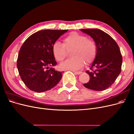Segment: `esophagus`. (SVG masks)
I'll use <instances>...</instances> for the list:
<instances>
[{
  "label": "esophagus",
  "mask_w": 134,
  "mask_h": 134,
  "mask_svg": "<svg viewBox=\"0 0 134 134\" xmlns=\"http://www.w3.org/2000/svg\"><path fill=\"white\" fill-rule=\"evenodd\" d=\"M73 72H74V73L76 75H79L82 72V71H73Z\"/></svg>",
  "instance_id": "34e87169"
}]
</instances>
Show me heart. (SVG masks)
<instances>
[{"instance_id": "obj_1", "label": "heart", "mask_w": 134, "mask_h": 134, "mask_svg": "<svg viewBox=\"0 0 134 134\" xmlns=\"http://www.w3.org/2000/svg\"><path fill=\"white\" fill-rule=\"evenodd\" d=\"M64 44L58 41L54 42L52 51L55 59L62 62L66 55V50L72 48V58L66 60L60 65L62 70H76L84 65V63L90 64L94 60L97 54V46L93 40L77 32H72L64 38Z\"/></svg>"}]
</instances>
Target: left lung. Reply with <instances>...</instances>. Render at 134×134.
<instances>
[{"mask_svg": "<svg viewBox=\"0 0 134 134\" xmlns=\"http://www.w3.org/2000/svg\"><path fill=\"white\" fill-rule=\"evenodd\" d=\"M90 36L97 46V54L86 72L90 81L84 86L92 90H106L115 82L121 70L122 58L118 44L108 34L99 29H81Z\"/></svg>", "mask_w": 134, "mask_h": 134, "instance_id": "left-lung-1", "label": "left lung"}]
</instances>
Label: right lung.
Returning a JSON list of instances; mask_svg holds the SVG:
<instances>
[{
	"instance_id": "right-lung-1",
	"label": "right lung",
	"mask_w": 134,
	"mask_h": 134,
	"mask_svg": "<svg viewBox=\"0 0 134 134\" xmlns=\"http://www.w3.org/2000/svg\"><path fill=\"white\" fill-rule=\"evenodd\" d=\"M68 31H39L28 37L22 44L17 66L22 80L30 90L37 93L47 91L54 88L62 79V72L52 68L57 63L52 54V47Z\"/></svg>"
}]
</instances>
